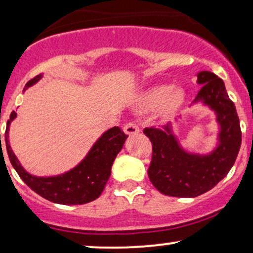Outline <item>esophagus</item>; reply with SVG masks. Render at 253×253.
Instances as JSON below:
<instances>
[{"label": "esophagus", "mask_w": 253, "mask_h": 253, "mask_svg": "<svg viewBox=\"0 0 253 253\" xmlns=\"http://www.w3.org/2000/svg\"><path fill=\"white\" fill-rule=\"evenodd\" d=\"M124 130L126 134L128 135H134V134H138L139 133V126L138 124L135 123V121H129V123H127L126 125L124 126Z\"/></svg>", "instance_id": "34e87169"}]
</instances>
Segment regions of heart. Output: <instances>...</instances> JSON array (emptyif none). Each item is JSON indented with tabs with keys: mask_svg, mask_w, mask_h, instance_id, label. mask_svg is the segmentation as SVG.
Instances as JSON below:
<instances>
[{
	"mask_svg": "<svg viewBox=\"0 0 253 253\" xmlns=\"http://www.w3.org/2000/svg\"><path fill=\"white\" fill-rule=\"evenodd\" d=\"M183 90L179 88H172L170 85H157L150 89L145 96V103L150 107H158L163 104L165 113L173 112L182 103Z\"/></svg>",
	"mask_w": 253,
	"mask_h": 253,
	"instance_id": "1",
	"label": "heart"
}]
</instances>
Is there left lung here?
Returning a JSON list of instances; mask_svg holds the SVG:
<instances>
[{
    "label": "left lung",
    "mask_w": 253,
    "mask_h": 253,
    "mask_svg": "<svg viewBox=\"0 0 253 253\" xmlns=\"http://www.w3.org/2000/svg\"><path fill=\"white\" fill-rule=\"evenodd\" d=\"M202 84L194 102L202 101L216 113L220 144L208 156L190 155L177 144L169 124L144 128L152 143V158L147 170L150 181L164 195L196 197L214 188L236 162L242 130L236 106L229 100L221 78L210 71L197 74Z\"/></svg>",
    "instance_id": "left-lung-1"
}]
</instances>
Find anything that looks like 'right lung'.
I'll return each mask as SVG.
<instances>
[{"label":"right lung","mask_w":253,"mask_h":253,"mask_svg":"<svg viewBox=\"0 0 253 253\" xmlns=\"http://www.w3.org/2000/svg\"><path fill=\"white\" fill-rule=\"evenodd\" d=\"M40 77L42 76L39 75L32 78L26 84V88L33 85ZM15 117L16 113L11 112L4 133L5 147L13 168L32 190L43 199L60 205H84L94 201L101 195L109 179L115 157L123 149L125 140L128 136L120 127H113L103 133L90 150L88 156L75 169L57 177H36L22 169L8 144L9 123Z\"/></svg>","instance_id":"1"}]
</instances>
